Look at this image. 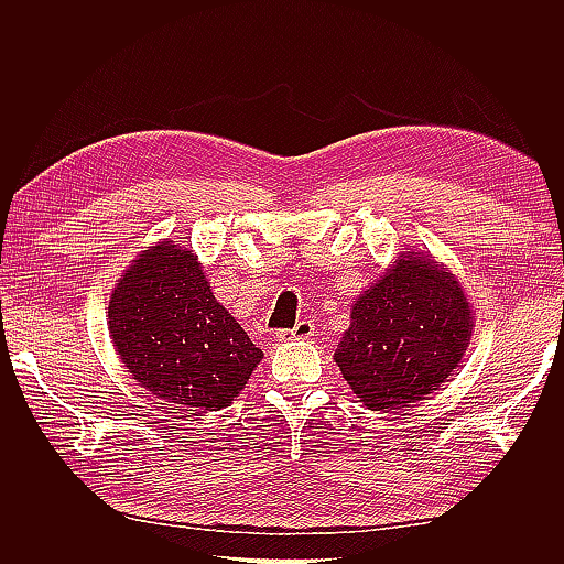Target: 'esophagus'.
Segmentation results:
<instances>
[{
  "label": "esophagus",
  "instance_id": "obj_1",
  "mask_svg": "<svg viewBox=\"0 0 564 564\" xmlns=\"http://www.w3.org/2000/svg\"><path fill=\"white\" fill-rule=\"evenodd\" d=\"M313 334H315L313 319H301L294 329H280L278 338L280 340H301V338H311Z\"/></svg>",
  "mask_w": 564,
  "mask_h": 564
}]
</instances>
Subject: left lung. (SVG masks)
Instances as JSON below:
<instances>
[{
	"label": "left lung",
	"mask_w": 564,
	"mask_h": 564,
	"mask_svg": "<svg viewBox=\"0 0 564 564\" xmlns=\"http://www.w3.org/2000/svg\"><path fill=\"white\" fill-rule=\"evenodd\" d=\"M464 289L433 256L406 251L352 303L334 360L373 412L425 400L458 367L473 336Z\"/></svg>",
	"instance_id": "obj_1"
}]
</instances>
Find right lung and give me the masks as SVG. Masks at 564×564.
<instances>
[{
  "label": "right lung",
  "mask_w": 564,
  "mask_h": 564,
  "mask_svg": "<svg viewBox=\"0 0 564 564\" xmlns=\"http://www.w3.org/2000/svg\"><path fill=\"white\" fill-rule=\"evenodd\" d=\"M108 329L135 383L185 412L230 406L263 357L214 299L197 256L172 242L145 249L124 270Z\"/></svg>",
  "instance_id": "1"
}]
</instances>
